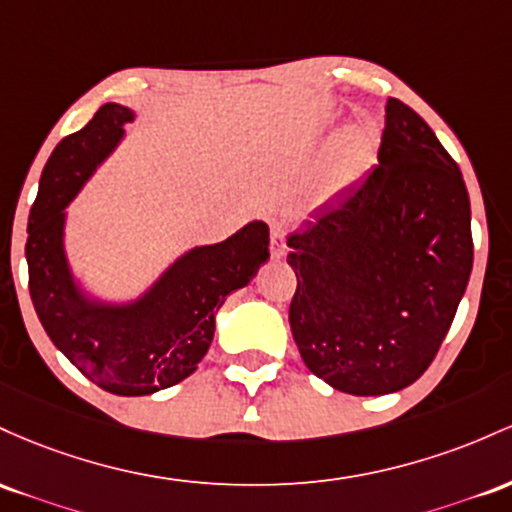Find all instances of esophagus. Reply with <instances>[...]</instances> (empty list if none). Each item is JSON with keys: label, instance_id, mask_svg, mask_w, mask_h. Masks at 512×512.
Listing matches in <instances>:
<instances>
[{"label": "esophagus", "instance_id": "34e87169", "mask_svg": "<svg viewBox=\"0 0 512 512\" xmlns=\"http://www.w3.org/2000/svg\"><path fill=\"white\" fill-rule=\"evenodd\" d=\"M285 234L287 227L283 220H273L271 222V256L273 258H283L285 256Z\"/></svg>", "mask_w": 512, "mask_h": 512}]
</instances>
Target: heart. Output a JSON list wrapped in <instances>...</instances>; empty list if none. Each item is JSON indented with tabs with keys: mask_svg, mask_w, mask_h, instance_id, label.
I'll return each mask as SVG.
<instances>
[{
	"mask_svg": "<svg viewBox=\"0 0 512 512\" xmlns=\"http://www.w3.org/2000/svg\"><path fill=\"white\" fill-rule=\"evenodd\" d=\"M358 154H360V147H358V142H353V140H350L348 145H346V159H348L350 164H353V162H358Z\"/></svg>",
	"mask_w": 512,
	"mask_h": 512,
	"instance_id": "b5f03b06",
	"label": "heart"
}]
</instances>
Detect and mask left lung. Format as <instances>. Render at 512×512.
Wrapping results in <instances>:
<instances>
[{
  "label": "left lung",
  "mask_w": 512,
  "mask_h": 512,
  "mask_svg": "<svg viewBox=\"0 0 512 512\" xmlns=\"http://www.w3.org/2000/svg\"><path fill=\"white\" fill-rule=\"evenodd\" d=\"M377 162L287 237L290 329L304 365L355 396L399 392L428 370L474 261L462 171L399 99L384 106Z\"/></svg>",
  "instance_id": "obj_1"
}]
</instances>
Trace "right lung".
<instances>
[{
    "mask_svg": "<svg viewBox=\"0 0 512 512\" xmlns=\"http://www.w3.org/2000/svg\"><path fill=\"white\" fill-rule=\"evenodd\" d=\"M135 111L106 103L65 137L45 164L28 215V290L50 341L65 358L118 396L174 387L198 370L227 295L249 285L268 254V225L249 222L220 244L193 246L130 302L91 297L65 251V208L111 157Z\"/></svg>",
    "mask_w": 512,
    "mask_h": 512,
    "instance_id": "obj_1",
    "label": "right lung"
}]
</instances>
